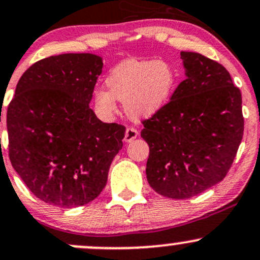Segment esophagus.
<instances>
[{"instance_id":"1","label":"esophagus","mask_w":260,"mask_h":260,"mask_svg":"<svg viewBox=\"0 0 260 260\" xmlns=\"http://www.w3.org/2000/svg\"><path fill=\"white\" fill-rule=\"evenodd\" d=\"M137 136H138V131H137V128L128 127L124 133V142L129 143V142H132L133 139L137 138Z\"/></svg>"}]
</instances>
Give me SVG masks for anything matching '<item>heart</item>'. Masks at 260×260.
Returning <instances> with one entry per match:
<instances>
[{
	"label": "heart",
	"mask_w": 260,
	"mask_h": 260,
	"mask_svg": "<svg viewBox=\"0 0 260 260\" xmlns=\"http://www.w3.org/2000/svg\"><path fill=\"white\" fill-rule=\"evenodd\" d=\"M175 76L168 64L156 60H127L107 79V90L95 92L96 105L104 112L116 111L115 100L123 102L127 115L141 119L154 115L172 93Z\"/></svg>",
	"instance_id": "b5f03b06"
}]
</instances>
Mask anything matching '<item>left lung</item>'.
I'll return each mask as SVG.
<instances>
[{
    "instance_id": "obj_1",
    "label": "left lung",
    "mask_w": 260,
    "mask_h": 260,
    "mask_svg": "<svg viewBox=\"0 0 260 260\" xmlns=\"http://www.w3.org/2000/svg\"><path fill=\"white\" fill-rule=\"evenodd\" d=\"M181 59L186 79L141 132L149 145L148 182L169 199H190L223 180L244 129L242 93L226 68L191 51Z\"/></svg>"
}]
</instances>
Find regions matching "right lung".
Instances as JSON below:
<instances>
[{
	"label": "right lung",
	"mask_w": 260,
	"mask_h": 260,
	"mask_svg": "<svg viewBox=\"0 0 260 260\" xmlns=\"http://www.w3.org/2000/svg\"><path fill=\"white\" fill-rule=\"evenodd\" d=\"M101 73L93 54L42 59L24 71L8 105L11 164L33 195L53 206L98 198L123 145L124 125L104 123L88 106Z\"/></svg>",
	"instance_id": "1"
}]
</instances>
